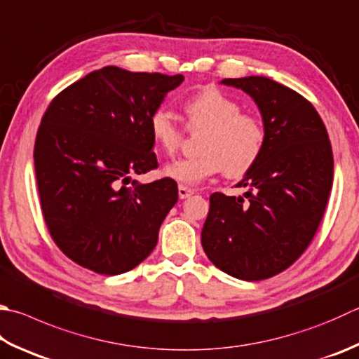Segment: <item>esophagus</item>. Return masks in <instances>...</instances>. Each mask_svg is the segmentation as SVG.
<instances>
[{
    "label": "esophagus",
    "mask_w": 359,
    "mask_h": 359,
    "mask_svg": "<svg viewBox=\"0 0 359 359\" xmlns=\"http://www.w3.org/2000/svg\"><path fill=\"white\" fill-rule=\"evenodd\" d=\"M191 195H194L192 189H189V187H186V186H180V187H178V197H180L181 200L189 198V197H191Z\"/></svg>",
    "instance_id": "34e87169"
}]
</instances>
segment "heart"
Here are the masks:
<instances>
[{
  "mask_svg": "<svg viewBox=\"0 0 359 359\" xmlns=\"http://www.w3.org/2000/svg\"><path fill=\"white\" fill-rule=\"evenodd\" d=\"M189 128H205L197 158L178 159L165 165L164 175L181 184L197 186L212 175L225 172L229 178L243 177L261 158L266 145L262 121L243 114L238 101L219 89H205L184 101ZM150 136L165 154H173L181 145L182 131L164 107L148 118Z\"/></svg>",
  "mask_w": 359,
  "mask_h": 359,
  "instance_id": "1",
  "label": "heart"
}]
</instances>
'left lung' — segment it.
Instances as JSON below:
<instances>
[{
  "instance_id": "obj_1",
  "label": "left lung",
  "mask_w": 359,
  "mask_h": 359,
  "mask_svg": "<svg viewBox=\"0 0 359 359\" xmlns=\"http://www.w3.org/2000/svg\"><path fill=\"white\" fill-rule=\"evenodd\" d=\"M220 84L255 101L266 145L236 184L247 187V202L211 195L201 245L222 272L259 281L286 270L313 241L333 184V151L322 118L300 93L266 76Z\"/></svg>"
}]
</instances>
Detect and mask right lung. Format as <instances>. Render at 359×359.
<instances>
[{
  "instance_id": "obj_1",
  "label": "right lung",
  "mask_w": 359,
  "mask_h": 359,
  "mask_svg": "<svg viewBox=\"0 0 359 359\" xmlns=\"http://www.w3.org/2000/svg\"><path fill=\"white\" fill-rule=\"evenodd\" d=\"M182 81L107 65L46 109L34 147L40 205L51 238L79 266L120 275L156 247L178 186L133 177L158 167L148 118Z\"/></svg>"
}]
</instances>
